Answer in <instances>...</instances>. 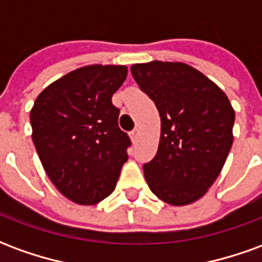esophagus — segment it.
<instances>
[{"label":"esophagus","instance_id":"esophagus-1","mask_svg":"<svg viewBox=\"0 0 262 262\" xmlns=\"http://www.w3.org/2000/svg\"><path fill=\"white\" fill-rule=\"evenodd\" d=\"M139 133H140V130L139 129H133V130L130 132V137H132V140L133 142H137V139H139Z\"/></svg>","mask_w":262,"mask_h":262}]
</instances>
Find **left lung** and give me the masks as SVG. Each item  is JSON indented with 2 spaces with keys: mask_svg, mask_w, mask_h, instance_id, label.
<instances>
[{
  "mask_svg": "<svg viewBox=\"0 0 262 262\" xmlns=\"http://www.w3.org/2000/svg\"><path fill=\"white\" fill-rule=\"evenodd\" d=\"M132 75L161 118L157 154L143 165L151 192L182 206L203 196L233 144L234 111L208 77L184 63L133 64Z\"/></svg>",
  "mask_w": 262,
  "mask_h": 262,
  "instance_id": "1",
  "label": "left lung"
}]
</instances>
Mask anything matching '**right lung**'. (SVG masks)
I'll return each instance as SVG.
<instances>
[{
    "mask_svg": "<svg viewBox=\"0 0 262 262\" xmlns=\"http://www.w3.org/2000/svg\"><path fill=\"white\" fill-rule=\"evenodd\" d=\"M125 66H86L61 77L36 98L32 140L46 174L70 201L95 205L116 187L130 137L118 125L112 95Z\"/></svg>",
    "mask_w": 262,
    "mask_h": 262,
    "instance_id": "add662e5",
    "label": "right lung"
}]
</instances>
